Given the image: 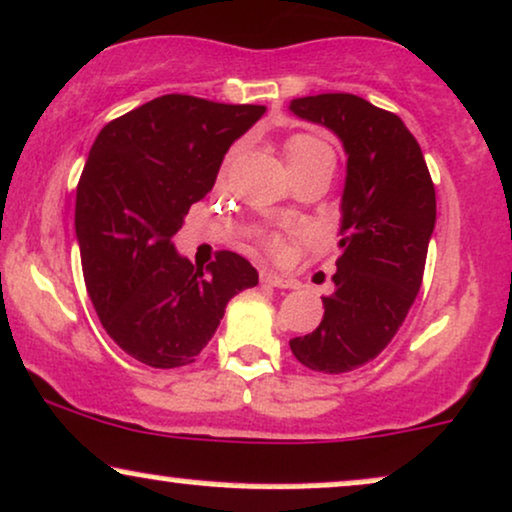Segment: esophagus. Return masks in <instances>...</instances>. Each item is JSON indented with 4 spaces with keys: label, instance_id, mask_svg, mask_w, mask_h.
<instances>
[{
    "label": "esophagus",
    "instance_id": "1",
    "mask_svg": "<svg viewBox=\"0 0 512 512\" xmlns=\"http://www.w3.org/2000/svg\"><path fill=\"white\" fill-rule=\"evenodd\" d=\"M260 279H262V283H267V286H274V288H291L293 286V281L283 279V276L274 274V272H267V269L260 274Z\"/></svg>",
    "mask_w": 512,
    "mask_h": 512
}]
</instances>
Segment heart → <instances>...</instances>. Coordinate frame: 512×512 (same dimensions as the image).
Listing matches in <instances>:
<instances>
[{
	"label": "heart",
	"mask_w": 512,
	"mask_h": 512,
	"mask_svg": "<svg viewBox=\"0 0 512 512\" xmlns=\"http://www.w3.org/2000/svg\"><path fill=\"white\" fill-rule=\"evenodd\" d=\"M283 152H286V164H288V171H291V176H298L303 174V171L336 162V155L334 150H331V145H326L322 138H317V135H310V133L291 135V138L283 143ZM233 157H236V150H231L229 155H226L224 164H221V176L229 174ZM262 243L264 248L272 252V255H279L283 250V236H279V233H267V236L262 238Z\"/></svg>",
	"instance_id": "b5f03b06"
}]
</instances>
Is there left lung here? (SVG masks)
Returning a JSON list of instances; mask_svg holds the SVG:
<instances>
[{
  "label": "left lung",
  "instance_id": "obj_1",
  "mask_svg": "<svg viewBox=\"0 0 512 512\" xmlns=\"http://www.w3.org/2000/svg\"><path fill=\"white\" fill-rule=\"evenodd\" d=\"M291 112L331 128L348 152L334 293L312 334L291 338L305 367L343 374L391 343L422 286L436 221L427 162L400 116L350 92L298 97Z\"/></svg>",
  "mask_w": 512,
  "mask_h": 512
}]
</instances>
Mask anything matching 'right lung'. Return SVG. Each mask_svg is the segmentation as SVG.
<instances>
[{
    "mask_svg": "<svg viewBox=\"0 0 512 512\" xmlns=\"http://www.w3.org/2000/svg\"><path fill=\"white\" fill-rule=\"evenodd\" d=\"M264 114L260 104L162 95L109 121L76 193L83 276L100 322L123 353L157 369L197 360L226 303L257 286V269L219 250L207 269L171 236L217 181L221 159Z\"/></svg>",
    "mask_w": 512,
    "mask_h": 512,
    "instance_id": "add662e5",
    "label": "right lung"
}]
</instances>
